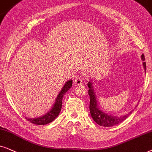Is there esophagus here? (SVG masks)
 <instances>
[{
  "mask_svg": "<svg viewBox=\"0 0 152 152\" xmlns=\"http://www.w3.org/2000/svg\"><path fill=\"white\" fill-rule=\"evenodd\" d=\"M83 83V80L81 78H76V79L74 80V84L76 86L82 85Z\"/></svg>",
  "mask_w": 152,
  "mask_h": 152,
  "instance_id": "1",
  "label": "esophagus"
}]
</instances>
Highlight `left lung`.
<instances>
[{"instance_id":"8db88e82","label":"left lung","mask_w":152,"mask_h":152,"mask_svg":"<svg viewBox=\"0 0 152 152\" xmlns=\"http://www.w3.org/2000/svg\"><path fill=\"white\" fill-rule=\"evenodd\" d=\"M141 59L142 61H145V56L142 54L141 56ZM144 69H145V72L146 73V63L144 62L142 63ZM88 86L89 88V90H88V95L90 97V113L91 115L92 118L95 122L97 123V124L101 126H104V127H111V126H115L120 123L126 120L130 114L132 113V111L128 112V114L124 115V116H116L114 115L107 114L105 113L104 111H102L100 109V107L97 103V96L95 93V90L93 88V83L91 80H90L88 83ZM137 107V105H136Z\"/></svg>"}]
</instances>
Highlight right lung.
Returning a JSON list of instances; mask_svg holds the SVG:
<instances>
[{"mask_svg":"<svg viewBox=\"0 0 152 152\" xmlns=\"http://www.w3.org/2000/svg\"><path fill=\"white\" fill-rule=\"evenodd\" d=\"M72 82L73 80L70 79L65 83L62 90H60L57 95V98L55 99V102H54L50 110L48 111L46 114L38 117V118H27V117H25V118L27 119L28 121L36 125H45L53 121L60 113L61 109H62L63 97H64V94L72 88Z\"/></svg>","mask_w":152,"mask_h":152,"instance_id":"right-lung-1","label":"right lung"}]
</instances>
